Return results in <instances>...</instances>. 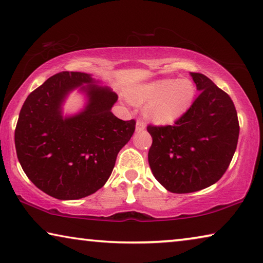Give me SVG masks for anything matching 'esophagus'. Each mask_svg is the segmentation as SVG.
<instances>
[{"instance_id": "34e87169", "label": "esophagus", "mask_w": 263, "mask_h": 263, "mask_svg": "<svg viewBox=\"0 0 263 263\" xmlns=\"http://www.w3.org/2000/svg\"><path fill=\"white\" fill-rule=\"evenodd\" d=\"M145 123L143 122V120H138L137 122V125H136V131L137 132H140V131H144L145 130Z\"/></svg>"}]
</instances>
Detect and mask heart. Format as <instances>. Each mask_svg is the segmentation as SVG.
I'll return each mask as SVG.
<instances>
[{"label": "heart", "mask_w": 263, "mask_h": 263, "mask_svg": "<svg viewBox=\"0 0 263 263\" xmlns=\"http://www.w3.org/2000/svg\"><path fill=\"white\" fill-rule=\"evenodd\" d=\"M195 87L190 79H161L137 86L130 99L145 105V116L157 124H171L185 114L193 102Z\"/></svg>", "instance_id": "obj_1"}]
</instances>
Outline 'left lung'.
Listing matches in <instances>:
<instances>
[{
  "label": "left lung",
  "instance_id": "obj_1",
  "mask_svg": "<svg viewBox=\"0 0 263 263\" xmlns=\"http://www.w3.org/2000/svg\"><path fill=\"white\" fill-rule=\"evenodd\" d=\"M200 95L174 125L153 126L148 164L172 193H191L215 184L226 172L239 139L231 97L205 74L191 72Z\"/></svg>",
  "mask_w": 263,
  "mask_h": 263
}]
</instances>
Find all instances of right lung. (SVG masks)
<instances>
[{
  "instance_id": "obj_1",
  "label": "right lung",
  "mask_w": 263,
  "mask_h": 263,
  "mask_svg": "<svg viewBox=\"0 0 263 263\" xmlns=\"http://www.w3.org/2000/svg\"><path fill=\"white\" fill-rule=\"evenodd\" d=\"M89 73L63 71L48 78L28 96L15 130L21 166L32 184L50 197L77 200L105 185L117 154L136 128L111 109L118 96ZM86 95L81 112L63 116V104L73 89Z\"/></svg>"
}]
</instances>
